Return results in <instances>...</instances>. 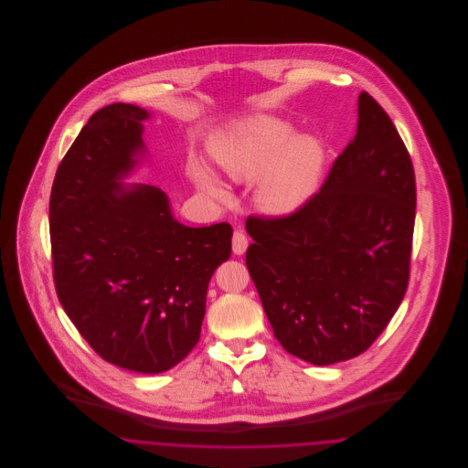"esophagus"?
<instances>
[{
  "label": "esophagus",
  "instance_id": "1",
  "mask_svg": "<svg viewBox=\"0 0 468 468\" xmlns=\"http://www.w3.org/2000/svg\"><path fill=\"white\" fill-rule=\"evenodd\" d=\"M231 245H233V252H235V254H239V256L244 254L245 249H247V237H245V233L242 229H237V231L233 233Z\"/></svg>",
  "mask_w": 468,
  "mask_h": 468
}]
</instances>
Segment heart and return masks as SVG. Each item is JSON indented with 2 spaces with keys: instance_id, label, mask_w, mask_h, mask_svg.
Masks as SVG:
<instances>
[{
  "instance_id": "1",
  "label": "heart",
  "mask_w": 468,
  "mask_h": 468,
  "mask_svg": "<svg viewBox=\"0 0 468 468\" xmlns=\"http://www.w3.org/2000/svg\"><path fill=\"white\" fill-rule=\"evenodd\" d=\"M212 156L235 182H256L260 207L271 216L300 210L319 191L326 149L312 134H298L290 122L275 117H252L223 132L212 144ZM193 178L208 193L219 195L221 184L205 165H193Z\"/></svg>"
}]
</instances>
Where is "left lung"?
I'll use <instances>...</instances> for the list:
<instances>
[{
	"label": "left lung",
	"instance_id": "8db88e82",
	"mask_svg": "<svg viewBox=\"0 0 468 468\" xmlns=\"http://www.w3.org/2000/svg\"><path fill=\"white\" fill-rule=\"evenodd\" d=\"M416 178L393 121L363 90L355 138L309 203L249 216L250 279L275 338L312 365L365 353L409 286Z\"/></svg>",
	"mask_w": 468,
	"mask_h": 468
}]
</instances>
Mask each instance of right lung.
Listing matches in <instances>:
<instances>
[{"instance_id": "right-lung-1", "label": "right lung", "mask_w": 468, "mask_h": 468, "mask_svg": "<svg viewBox=\"0 0 468 468\" xmlns=\"http://www.w3.org/2000/svg\"><path fill=\"white\" fill-rule=\"evenodd\" d=\"M147 117L130 103L90 115L58 166L48 219L56 292L79 334L105 361L159 374L198 344L233 229L184 226L156 186L117 182L144 151Z\"/></svg>"}]
</instances>
